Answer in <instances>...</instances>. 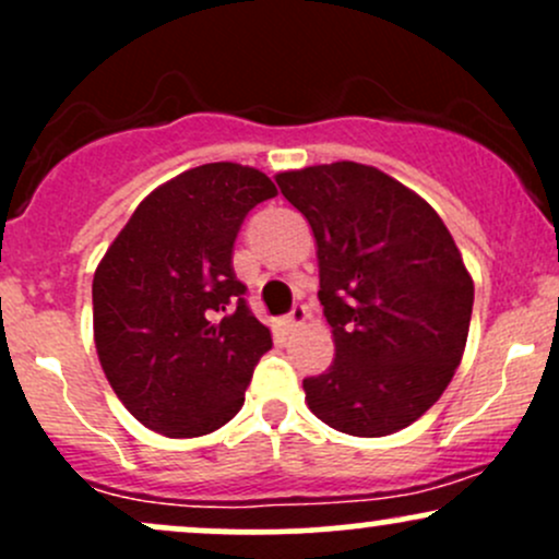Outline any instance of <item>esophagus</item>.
<instances>
[{
	"mask_svg": "<svg viewBox=\"0 0 559 559\" xmlns=\"http://www.w3.org/2000/svg\"><path fill=\"white\" fill-rule=\"evenodd\" d=\"M305 320H307V307L305 305H294L292 312H288V316L284 318V331L299 329V325L305 323Z\"/></svg>",
	"mask_w": 559,
	"mask_h": 559,
	"instance_id": "esophagus-1",
	"label": "esophagus"
}]
</instances>
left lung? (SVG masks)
I'll use <instances>...</instances> for the list:
<instances>
[{
	"label": "left lung",
	"instance_id": "1",
	"mask_svg": "<svg viewBox=\"0 0 559 559\" xmlns=\"http://www.w3.org/2000/svg\"><path fill=\"white\" fill-rule=\"evenodd\" d=\"M318 243L336 357L305 378L320 420L349 436L396 433L433 407L463 360L473 278L444 221L407 186L360 163L275 176Z\"/></svg>",
	"mask_w": 559,
	"mask_h": 559
}]
</instances>
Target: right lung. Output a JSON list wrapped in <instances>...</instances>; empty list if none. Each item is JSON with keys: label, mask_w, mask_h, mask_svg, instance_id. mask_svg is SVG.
<instances>
[{"label": "right lung", "mask_w": 559, "mask_h": 559, "mask_svg": "<svg viewBox=\"0 0 559 559\" xmlns=\"http://www.w3.org/2000/svg\"><path fill=\"white\" fill-rule=\"evenodd\" d=\"M265 173L207 163L157 186L96 265L94 344L118 400L170 439L213 433L273 346L234 273V241Z\"/></svg>", "instance_id": "1"}]
</instances>
